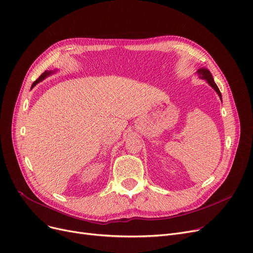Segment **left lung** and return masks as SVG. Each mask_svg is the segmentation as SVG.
Listing matches in <instances>:
<instances>
[{
	"label": "left lung",
	"mask_w": 253,
	"mask_h": 253,
	"mask_svg": "<svg viewBox=\"0 0 253 253\" xmlns=\"http://www.w3.org/2000/svg\"><path fill=\"white\" fill-rule=\"evenodd\" d=\"M197 74H199V76H200L201 79L206 80V81L208 82V84H210V85L213 87V89L216 91V93L219 95V97H220V99H222L221 93H220V91H219L217 84H215V82H214V80H213V76H212L211 72L209 71L208 69H206V68H201V69L197 70Z\"/></svg>",
	"instance_id": "left-lung-1"
}]
</instances>
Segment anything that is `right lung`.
Masks as SVG:
<instances>
[{"mask_svg": "<svg viewBox=\"0 0 253 253\" xmlns=\"http://www.w3.org/2000/svg\"><path fill=\"white\" fill-rule=\"evenodd\" d=\"M52 72H50V71H45L44 73H42L40 76H39V79H37L34 83H33V84H32V87L33 86H35L39 82H41V81H43V80H44L45 78H46V76H48V75H50Z\"/></svg>", "mask_w": 253, "mask_h": 253, "instance_id": "right-lung-1", "label": "right lung"}]
</instances>
